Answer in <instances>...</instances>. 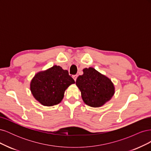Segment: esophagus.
<instances>
[{
	"instance_id": "1",
	"label": "esophagus",
	"mask_w": 151,
	"mask_h": 151,
	"mask_svg": "<svg viewBox=\"0 0 151 151\" xmlns=\"http://www.w3.org/2000/svg\"><path fill=\"white\" fill-rule=\"evenodd\" d=\"M72 77H73V79H74V81H76V79H77V75H74V76H72Z\"/></svg>"
}]
</instances>
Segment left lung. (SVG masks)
Here are the masks:
<instances>
[{
    "mask_svg": "<svg viewBox=\"0 0 151 151\" xmlns=\"http://www.w3.org/2000/svg\"><path fill=\"white\" fill-rule=\"evenodd\" d=\"M76 84L81 91L84 103L94 108L103 106L115 93L111 79L93 67L84 68L83 74L77 77Z\"/></svg>",
    "mask_w": 151,
    "mask_h": 151,
    "instance_id": "8db88e82",
    "label": "left lung"
}]
</instances>
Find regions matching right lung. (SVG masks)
Here are the masks:
<instances>
[{
  "mask_svg": "<svg viewBox=\"0 0 151 151\" xmlns=\"http://www.w3.org/2000/svg\"><path fill=\"white\" fill-rule=\"evenodd\" d=\"M74 83L67 70L55 65L36 73L31 81L30 90L40 104L52 106L62 101L65 90Z\"/></svg>",
  "mask_w": 151,
  "mask_h": 151,
  "instance_id": "right-lung-1",
  "label": "right lung"
}]
</instances>
